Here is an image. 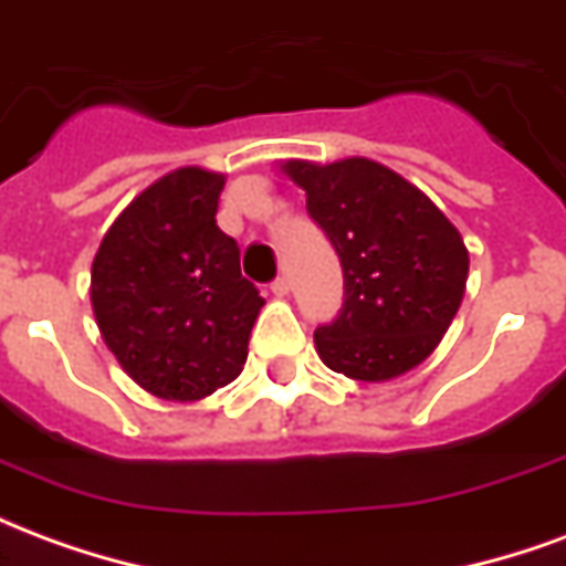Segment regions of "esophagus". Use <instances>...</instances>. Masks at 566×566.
Returning a JSON list of instances; mask_svg holds the SVG:
<instances>
[{
  "instance_id": "obj_1",
  "label": "esophagus",
  "mask_w": 566,
  "mask_h": 566,
  "mask_svg": "<svg viewBox=\"0 0 566 566\" xmlns=\"http://www.w3.org/2000/svg\"><path fill=\"white\" fill-rule=\"evenodd\" d=\"M270 287L275 296H287L291 294V279H287V275H279V279L270 284Z\"/></svg>"
}]
</instances>
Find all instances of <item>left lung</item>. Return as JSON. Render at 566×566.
Returning <instances> with one entry per match:
<instances>
[{
	"label": "left lung",
	"instance_id": "left-lung-1",
	"mask_svg": "<svg viewBox=\"0 0 566 566\" xmlns=\"http://www.w3.org/2000/svg\"><path fill=\"white\" fill-rule=\"evenodd\" d=\"M339 254L345 300L315 331L318 357L357 381H388L433 355L461 308L470 254L458 227L403 175L367 157L284 160Z\"/></svg>",
	"mask_w": 566,
	"mask_h": 566
}]
</instances>
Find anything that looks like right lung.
<instances>
[{"label":"right lung","mask_w":566,"mask_h":566,"mask_svg":"<svg viewBox=\"0 0 566 566\" xmlns=\"http://www.w3.org/2000/svg\"><path fill=\"white\" fill-rule=\"evenodd\" d=\"M227 175L181 166L120 211L93 258L103 343L160 400H202L242 373L263 308L214 214Z\"/></svg>","instance_id":"right-lung-1"}]
</instances>
